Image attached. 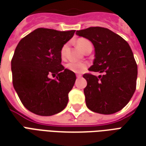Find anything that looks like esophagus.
Segmentation results:
<instances>
[{"label": "esophagus", "instance_id": "esophagus-1", "mask_svg": "<svg viewBox=\"0 0 146 146\" xmlns=\"http://www.w3.org/2000/svg\"><path fill=\"white\" fill-rule=\"evenodd\" d=\"M77 76V78H81V76H82V75H81V74H77L76 75Z\"/></svg>", "mask_w": 146, "mask_h": 146}]
</instances>
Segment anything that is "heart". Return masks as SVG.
Instances as JSON below:
<instances>
[{"label":"heart","mask_w":146,"mask_h":146,"mask_svg":"<svg viewBox=\"0 0 146 146\" xmlns=\"http://www.w3.org/2000/svg\"><path fill=\"white\" fill-rule=\"evenodd\" d=\"M90 44H91V43L87 39H85V38H79L76 41L77 46L81 51L84 50L85 47ZM66 50H67V45L65 44L62 47L61 51H60V55H61V57L62 59L66 56ZM87 64L84 63V62H68L66 65L67 69H68L71 72H74V73H81L87 68Z\"/></svg>","instance_id":"obj_1"}]
</instances>
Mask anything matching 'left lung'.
I'll list each match as a JSON object with an SVG mask.
<instances>
[{"mask_svg": "<svg viewBox=\"0 0 146 146\" xmlns=\"http://www.w3.org/2000/svg\"><path fill=\"white\" fill-rule=\"evenodd\" d=\"M76 34L93 43L95 59L90 72L84 74V90L87 108L94 112L111 115L119 111L132 98L136 87L137 65L130 45L123 38L102 27H90Z\"/></svg>", "mask_w": 146, "mask_h": 146, "instance_id": "1", "label": "left lung"}]
</instances>
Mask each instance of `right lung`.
I'll list each match as a JSON object with an SVG mask.
<instances>
[{"label":"right lung","mask_w":146,"mask_h":146,"mask_svg":"<svg viewBox=\"0 0 146 146\" xmlns=\"http://www.w3.org/2000/svg\"><path fill=\"white\" fill-rule=\"evenodd\" d=\"M74 32L39 28L16 46L11 60L13 84L23 106L34 114L50 116L67 106L76 75L62 66L60 51Z\"/></svg>","instance_id":"obj_1"}]
</instances>
